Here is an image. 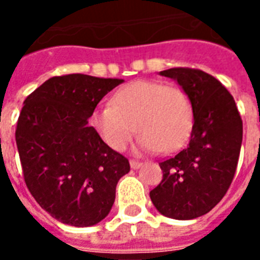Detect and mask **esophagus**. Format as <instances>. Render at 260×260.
I'll use <instances>...</instances> for the list:
<instances>
[{
    "mask_svg": "<svg viewBox=\"0 0 260 260\" xmlns=\"http://www.w3.org/2000/svg\"><path fill=\"white\" fill-rule=\"evenodd\" d=\"M129 165H131V169H134V170H138L139 167H142V163L136 162V160H131Z\"/></svg>",
    "mask_w": 260,
    "mask_h": 260,
    "instance_id": "obj_1",
    "label": "esophagus"
}]
</instances>
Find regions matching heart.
<instances>
[{
    "label": "heart",
    "mask_w": 260,
    "mask_h": 260,
    "mask_svg": "<svg viewBox=\"0 0 260 260\" xmlns=\"http://www.w3.org/2000/svg\"><path fill=\"white\" fill-rule=\"evenodd\" d=\"M90 125L114 151L125 148L136 128L140 132L135 148L138 152H171L189 136L193 105L181 87L138 79L116 90L110 104L95 106Z\"/></svg>",
    "instance_id": "obj_1"
}]
</instances>
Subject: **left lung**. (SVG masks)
<instances>
[{
  "label": "left lung",
  "instance_id": "obj_1",
  "mask_svg": "<svg viewBox=\"0 0 260 260\" xmlns=\"http://www.w3.org/2000/svg\"><path fill=\"white\" fill-rule=\"evenodd\" d=\"M193 105V126L186 147L159 163L163 179L150 191L166 217L193 220L213 209L230 189L243 140V122L234 97L221 82L201 70L169 69Z\"/></svg>",
  "mask_w": 260,
  "mask_h": 260
}]
</instances>
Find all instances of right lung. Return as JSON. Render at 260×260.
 Instances as JSON below:
<instances>
[{"instance_id":"right-lung-1","label":"right lung","mask_w":260,"mask_h":260,"mask_svg":"<svg viewBox=\"0 0 260 260\" xmlns=\"http://www.w3.org/2000/svg\"><path fill=\"white\" fill-rule=\"evenodd\" d=\"M124 79L52 77L24 101L16 144L26 187L58 221L91 226L109 214L129 162L106 146L90 114Z\"/></svg>"}]
</instances>
